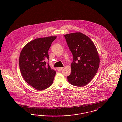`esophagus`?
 Returning a JSON list of instances; mask_svg holds the SVG:
<instances>
[{
  "label": "esophagus",
  "instance_id": "1",
  "mask_svg": "<svg viewBox=\"0 0 122 122\" xmlns=\"http://www.w3.org/2000/svg\"><path fill=\"white\" fill-rule=\"evenodd\" d=\"M63 69H64L63 67H59V68H58V71H60V70H63Z\"/></svg>",
  "mask_w": 122,
  "mask_h": 122
}]
</instances>
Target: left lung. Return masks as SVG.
I'll return each mask as SVG.
<instances>
[{"mask_svg": "<svg viewBox=\"0 0 122 122\" xmlns=\"http://www.w3.org/2000/svg\"><path fill=\"white\" fill-rule=\"evenodd\" d=\"M64 36L73 56L68 81L76 86H84L92 80L98 70V52L93 41L82 33H71Z\"/></svg>", "mask_w": 122, "mask_h": 122, "instance_id": "obj_1", "label": "left lung"}]
</instances>
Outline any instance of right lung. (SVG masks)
Here are the masks:
<instances>
[{
	"label": "right lung",
	"mask_w": 122,
	"mask_h": 122,
	"mask_svg": "<svg viewBox=\"0 0 122 122\" xmlns=\"http://www.w3.org/2000/svg\"><path fill=\"white\" fill-rule=\"evenodd\" d=\"M57 36L38 38L27 43L19 57L21 74L29 85L38 91H42L52 85L56 72L44 61L49 59L48 50Z\"/></svg>",
	"instance_id": "right-lung-1"
}]
</instances>
